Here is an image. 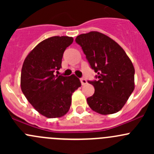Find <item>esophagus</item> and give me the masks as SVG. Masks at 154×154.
<instances>
[{"label": "esophagus", "instance_id": "34e87169", "mask_svg": "<svg viewBox=\"0 0 154 154\" xmlns=\"http://www.w3.org/2000/svg\"><path fill=\"white\" fill-rule=\"evenodd\" d=\"M80 82H81V84L83 85V86H84V85L87 84L86 80V79H84V78H81V79H80Z\"/></svg>", "mask_w": 154, "mask_h": 154}]
</instances>
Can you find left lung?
Returning <instances> with one entry per match:
<instances>
[{
    "mask_svg": "<svg viewBox=\"0 0 154 154\" xmlns=\"http://www.w3.org/2000/svg\"><path fill=\"white\" fill-rule=\"evenodd\" d=\"M76 42L97 75L88 81L94 93L87 98L93 111L109 115L120 111L135 88V69L124 49L109 36L97 31L80 34Z\"/></svg>",
    "mask_w": 154,
    "mask_h": 154,
    "instance_id": "left-lung-1",
    "label": "left lung"
}]
</instances>
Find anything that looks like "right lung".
I'll return each mask as SVG.
<instances>
[{
    "label": "right lung",
    "mask_w": 154,
    "mask_h": 154,
    "mask_svg": "<svg viewBox=\"0 0 154 154\" xmlns=\"http://www.w3.org/2000/svg\"><path fill=\"white\" fill-rule=\"evenodd\" d=\"M73 41L69 36L46 38L29 53L23 63L21 91L33 108L49 119L65 116L71 106L73 92L81 86L74 74L54 75L62 67L65 50Z\"/></svg>",
    "instance_id": "right-lung-1"
}]
</instances>
